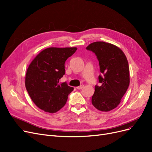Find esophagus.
<instances>
[{
	"instance_id": "34e87169",
	"label": "esophagus",
	"mask_w": 152,
	"mask_h": 152,
	"mask_svg": "<svg viewBox=\"0 0 152 152\" xmlns=\"http://www.w3.org/2000/svg\"><path fill=\"white\" fill-rule=\"evenodd\" d=\"M83 88H84V85H80V86L76 87V88H77V89H83Z\"/></svg>"
}]
</instances>
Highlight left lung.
Returning <instances> with one entry per match:
<instances>
[{
	"label": "left lung",
	"instance_id": "8db88e82",
	"mask_svg": "<svg viewBox=\"0 0 152 152\" xmlns=\"http://www.w3.org/2000/svg\"><path fill=\"white\" fill-rule=\"evenodd\" d=\"M96 56L101 75L100 85L95 86L91 102L102 111H109L118 105L130 84V71L124 53L115 45L94 42L86 47Z\"/></svg>",
	"mask_w": 152,
	"mask_h": 152
}]
</instances>
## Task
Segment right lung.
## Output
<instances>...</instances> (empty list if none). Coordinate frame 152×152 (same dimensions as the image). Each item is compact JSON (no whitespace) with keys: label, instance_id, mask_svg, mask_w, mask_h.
I'll return each instance as SVG.
<instances>
[{"label":"right lung","instance_id":"right-lung-1","mask_svg":"<svg viewBox=\"0 0 152 152\" xmlns=\"http://www.w3.org/2000/svg\"><path fill=\"white\" fill-rule=\"evenodd\" d=\"M76 48H49L33 59L27 68L25 85L33 102L42 110L56 113L66 103L74 88L59 83L65 75L64 64Z\"/></svg>","mask_w":152,"mask_h":152}]
</instances>
